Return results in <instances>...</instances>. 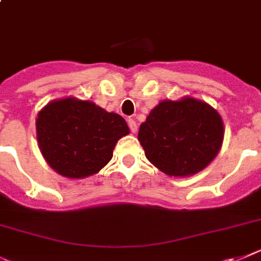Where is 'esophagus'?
<instances>
[{"label":"esophagus","mask_w":261,"mask_h":261,"mask_svg":"<svg viewBox=\"0 0 261 261\" xmlns=\"http://www.w3.org/2000/svg\"><path fill=\"white\" fill-rule=\"evenodd\" d=\"M128 125L130 128V130H132V133L137 132V122L133 118H128Z\"/></svg>","instance_id":"1"}]
</instances>
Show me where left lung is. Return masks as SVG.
Returning <instances> with one entry per match:
<instances>
[{"mask_svg":"<svg viewBox=\"0 0 261 261\" xmlns=\"http://www.w3.org/2000/svg\"><path fill=\"white\" fill-rule=\"evenodd\" d=\"M137 139L157 169L173 177H189L220 152L224 122L205 101L189 96L163 100L140 125Z\"/></svg>","mask_w":261,"mask_h":261,"instance_id":"1","label":"left lung"}]
</instances>
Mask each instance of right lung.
<instances>
[{"instance_id": "obj_1", "label": "right lung", "mask_w": 261, "mask_h": 261, "mask_svg": "<svg viewBox=\"0 0 261 261\" xmlns=\"http://www.w3.org/2000/svg\"><path fill=\"white\" fill-rule=\"evenodd\" d=\"M37 143L49 167L68 178H85L111 161L126 121L93 101L64 97L45 105L36 120Z\"/></svg>"}]
</instances>
